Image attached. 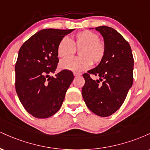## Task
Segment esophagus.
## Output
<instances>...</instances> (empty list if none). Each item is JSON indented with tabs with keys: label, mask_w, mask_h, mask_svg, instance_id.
I'll return each instance as SVG.
<instances>
[{
	"label": "esophagus",
	"mask_w": 150,
	"mask_h": 150,
	"mask_svg": "<svg viewBox=\"0 0 150 150\" xmlns=\"http://www.w3.org/2000/svg\"><path fill=\"white\" fill-rule=\"evenodd\" d=\"M74 75H75V76H80V75H82V73H77V72H75V73H74Z\"/></svg>",
	"instance_id": "obj_1"
}]
</instances>
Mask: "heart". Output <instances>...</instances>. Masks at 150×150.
I'll list each match as a JSON object with an SVG mask.
<instances>
[{
    "label": "heart",
    "instance_id": "heart-1",
    "mask_svg": "<svg viewBox=\"0 0 150 150\" xmlns=\"http://www.w3.org/2000/svg\"><path fill=\"white\" fill-rule=\"evenodd\" d=\"M79 50L80 57L65 58L60 62L61 69L70 71H82L87 70L92 65L98 64L104 59L106 54V46L104 42L99 39L95 32L89 30L80 32L74 36L73 39L63 37L58 43V56L61 58L72 56Z\"/></svg>",
    "mask_w": 150,
    "mask_h": 150
}]
</instances>
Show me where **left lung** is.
Here are the masks:
<instances>
[{"label":"left lung","instance_id":"1","mask_svg":"<svg viewBox=\"0 0 150 150\" xmlns=\"http://www.w3.org/2000/svg\"><path fill=\"white\" fill-rule=\"evenodd\" d=\"M95 30L104 37L106 54L96 68L82 75V94L92 112L107 117L119 109L132 87L134 59L130 44L116 30L106 26ZM90 74L99 76L103 82L92 80Z\"/></svg>","mask_w":150,"mask_h":150}]
</instances>
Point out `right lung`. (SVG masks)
Masks as SVG:
<instances>
[{
	"mask_svg": "<svg viewBox=\"0 0 150 150\" xmlns=\"http://www.w3.org/2000/svg\"><path fill=\"white\" fill-rule=\"evenodd\" d=\"M72 30H42L20 47L15 63V89L20 102L30 114L46 118L61 107L65 93L74 79L73 72L63 70L56 77L57 47Z\"/></svg>",
	"mask_w": 150,
	"mask_h": 150,
	"instance_id": "obj_1",
	"label": "right lung"
}]
</instances>
